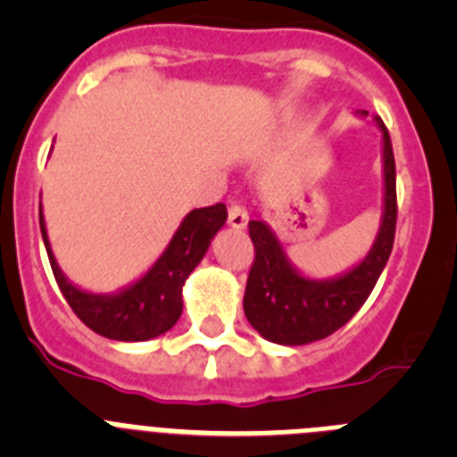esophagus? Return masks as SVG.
I'll return each instance as SVG.
<instances>
[{
    "mask_svg": "<svg viewBox=\"0 0 457 457\" xmlns=\"http://www.w3.org/2000/svg\"><path fill=\"white\" fill-rule=\"evenodd\" d=\"M247 224H249L247 210L237 204L231 205V208H228V226H231V228H237V231H242V228H245Z\"/></svg>",
    "mask_w": 457,
    "mask_h": 457,
    "instance_id": "obj_1",
    "label": "esophagus"
}]
</instances>
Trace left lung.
I'll return each mask as SVG.
<instances>
[{
	"mask_svg": "<svg viewBox=\"0 0 457 457\" xmlns=\"http://www.w3.org/2000/svg\"><path fill=\"white\" fill-rule=\"evenodd\" d=\"M366 119V112H357ZM382 132V220L373 247L357 265L329 278H311L290 263L284 245L265 221H249L256 258L245 288V316L249 325L278 345H306L341 329L373 293L389 261L395 233V162L389 132Z\"/></svg>",
	"mask_w": 457,
	"mask_h": 457,
	"instance_id": "1",
	"label": "left lung"
}]
</instances>
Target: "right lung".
Returning <instances> with one entry per match:
<instances>
[{
  "label": "right lung",
  "instance_id": "add662e5",
  "mask_svg": "<svg viewBox=\"0 0 457 457\" xmlns=\"http://www.w3.org/2000/svg\"><path fill=\"white\" fill-rule=\"evenodd\" d=\"M226 205L196 208L185 215L167 249L137 281L116 293H88L68 281L56 263L40 208V233L56 284L75 316L96 334L112 341H148L169 332L183 313V286L204 261L210 242L226 224Z\"/></svg>",
  "mask_w": 457,
  "mask_h": 457
}]
</instances>
